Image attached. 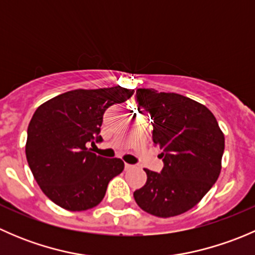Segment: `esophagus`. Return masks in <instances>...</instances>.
Wrapping results in <instances>:
<instances>
[{
  "instance_id": "1",
  "label": "esophagus",
  "mask_w": 255,
  "mask_h": 255,
  "mask_svg": "<svg viewBox=\"0 0 255 255\" xmlns=\"http://www.w3.org/2000/svg\"><path fill=\"white\" fill-rule=\"evenodd\" d=\"M133 168H134V166L130 165V164H127V163L125 164V169H126V170H132Z\"/></svg>"
}]
</instances>
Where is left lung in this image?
<instances>
[{
    "mask_svg": "<svg viewBox=\"0 0 255 255\" xmlns=\"http://www.w3.org/2000/svg\"><path fill=\"white\" fill-rule=\"evenodd\" d=\"M135 101L153 120V142L163 150L164 168L161 173L144 169L146 182L133 196L143 211L156 217L181 215L217 181L225 135L213 113L189 97L138 89Z\"/></svg>",
    "mask_w": 255,
    "mask_h": 255,
    "instance_id": "obj_1",
    "label": "left lung"
}]
</instances>
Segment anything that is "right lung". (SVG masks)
<instances>
[{"mask_svg": "<svg viewBox=\"0 0 255 255\" xmlns=\"http://www.w3.org/2000/svg\"><path fill=\"white\" fill-rule=\"evenodd\" d=\"M134 90L121 86L73 90L40 105L28 126L25 155L42 191L58 206L85 211L100 204L107 185L125 169L118 158L92 153L110 106L127 101Z\"/></svg>", "mask_w": 255, "mask_h": 255, "instance_id": "right-lung-1", "label": "right lung"}]
</instances>
